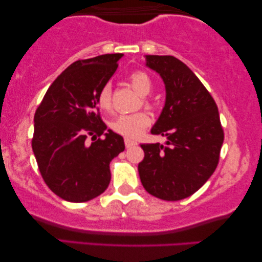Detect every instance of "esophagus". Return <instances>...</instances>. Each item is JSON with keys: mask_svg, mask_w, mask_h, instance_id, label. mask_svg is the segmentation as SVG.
<instances>
[{"mask_svg": "<svg viewBox=\"0 0 262 262\" xmlns=\"http://www.w3.org/2000/svg\"><path fill=\"white\" fill-rule=\"evenodd\" d=\"M124 143H125V146H126L127 149L128 148H132V146H135V145H137V142L131 141V139H128V138H125Z\"/></svg>", "mask_w": 262, "mask_h": 262, "instance_id": "34e87169", "label": "esophagus"}]
</instances>
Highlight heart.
Segmentation results:
<instances>
[{"label":"heart","instance_id":"obj_1","mask_svg":"<svg viewBox=\"0 0 262 262\" xmlns=\"http://www.w3.org/2000/svg\"><path fill=\"white\" fill-rule=\"evenodd\" d=\"M131 87L141 95V101L143 105L148 108H152L154 102L149 98V93L152 89V80L150 75L144 70H136L128 77ZM98 106L102 111L112 110L113 99H112V88L110 84H105L100 89L98 98ZM150 125V117L144 111L131 113V114H121L111 121L110 126L118 135L124 136L127 138H136L143 134Z\"/></svg>","mask_w":262,"mask_h":262}]
</instances>
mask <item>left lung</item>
<instances>
[{
    "mask_svg": "<svg viewBox=\"0 0 262 262\" xmlns=\"http://www.w3.org/2000/svg\"><path fill=\"white\" fill-rule=\"evenodd\" d=\"M146 66L166 84V105L151 128L167 136L141 144L138 164L143 187L156 198L175 202L195 193L213 174L224 141L216 102L194 73L173 56H146Z\"/></svg>",
    "mask_w": 262,
    "mask_h": 262,
    "instance_id": "left-lung-1",
    "label": "left lung"
}]
</instances>
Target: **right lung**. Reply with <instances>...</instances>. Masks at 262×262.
Instances as JSON below:
<instances>
[{"label": "right lung", "mask_w": 262, "mask_h": 262, "mask_svg": "<svg viewBox=\"0 0 262 262\" xmlns=\"http://www.w3.org/2000/svg\"><path fill=\"white\" fill-rule=\"evenodd\" d=\"M121 57L111 53L74 62L52 82L35 111L32 149L39 171L67 202L84 203L105 192L110 162L125 149L123 137L106 130L96 101Z\"/></svg>", "instance_id": "1"}]
</instances>
